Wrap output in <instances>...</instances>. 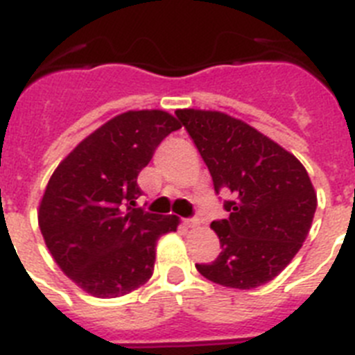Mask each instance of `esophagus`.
<instances>
[{
    "label": "esophagus",
    "mask_w": 355,
    "mask_h": 355,
    "mask_svg": "<svg viewBox=\"0 0 355 355\" xmlns=\"http://www.w3.org/2000/svg\"><path fill=\"white\" fill-rule=\"evenodd\" d=\"M200 223L202 221L198 218H187V220H184V225H186L187 229H196V227H200Z\"/></svg>",
    "instance_id": "34e87169"
}]
</instances>
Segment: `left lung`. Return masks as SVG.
<instances>
[{
	"label": "left lung",
	"mask_w": 355,
	"mask_h": 355,
	"mask_svg": "<svg viewBox=\"0 0 355 355\" xmlns=\"http://www.w3.org/2000/svg\"><path fill=\"white\" fill-rule=\"evenodd\" d=\"M214 182L232 200L227 220L212 221L221 252L196 270L216 284L254 289L275 279L302 248L316 211L314 191L297 157L254 126L218 110L178 109Z\"/></svg>",
	"instance_id": "8db88e82"
}]
</instances>
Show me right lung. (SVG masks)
I'll list each match as a JSON object with an SVG mask.
<instances>
[{"label":"right lung","mask_w":355,"mask_h":355,"mask_svg":"<svg viewBox=\"0 0 355 355\" xmlns=\"http://www.w3.org/2000/svg\"><path fill=\"white\" fill-rule=\"evenodd\" d=\"M180 123L166 110H128L87 135L57 166L39 203V229L58 268L96 298H116L152 277L160 236L177 216L135 209L137 175Z\"/></svg>","instance_id":"1"}]
</instances>
